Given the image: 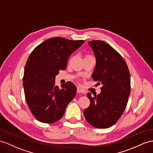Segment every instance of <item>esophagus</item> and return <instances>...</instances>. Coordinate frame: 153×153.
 <instances>
[{
  "instance_id": "1",
  "label": "esophagus",
  "mask_w": 153,
  "mask_h": 153,
  "mask_svg": "<svg viewBox=\"0 0 153 153\" xmlns=\"http://www.w3.org/2000/svg\"><path fill=\"white\" fill-rule=\"evenodd\" d=\"M77 92L80 93V94H84V91L80 88H77Z\"/></svg>"
}]
</instances>
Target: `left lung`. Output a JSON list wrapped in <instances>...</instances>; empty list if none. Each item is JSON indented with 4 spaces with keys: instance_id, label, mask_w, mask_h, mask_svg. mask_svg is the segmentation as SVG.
Masks as SVG:
<instances>
[{
    "instance_id": "left-lung-1",
    "label": "left lung",
    "mask_w": 153,
    "mask_h": 153,
    "mask_svg": "<svg viewBox=\"0 0 153 153\" xmlns=\"http://www.w3.org/2000/svg\"><path fill=\"white\" fill-rule=\"evenodd\" d=\"M88 45L96 59L92 79L102 87L94 97L87 94L90 105L84 111V117L94 127L107 128L118 121L125 109L130 94V73L123 58L110 45L100 40Z\"/></svg>"
}]
</instances>
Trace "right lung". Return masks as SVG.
<instances>
[{
  "label": "right lung",
  "instance_id": "add662e5",
  "mask_svg": "<svg viewBox=\"0 0 153 153\" xmlns=\"http://www.w3.org/2000/svg\"><path fill=\"white\" fill-rule=\"evenodd\" d=\"M84 43L63 38H52L36 47L26 63L23 87L25 99L37 120L53 123L64 114L76 94V87L68 82L60 89L55 85L59 70H65L68 58Z\"/></svg>",
  "mask_w": 153,
  "mask_h": 153
}]
</instances>
